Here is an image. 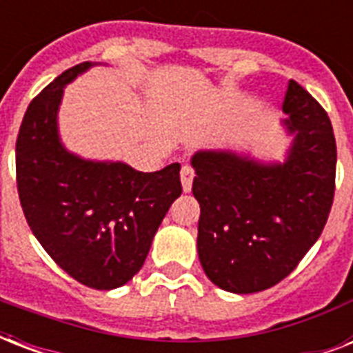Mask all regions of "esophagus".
Instances as JSON below:
<instances>
[{"label":"esophagus","mask_w":353,"mask_h":353,"mask_svg":"<svg viewBox=\"0 0 353 353\" xmlns=\"http://www.w3.org/2000/svg\"><path fill=\"white\" fill-rule=\"evenodd\" d=\"M192 181H194L192 166L185 165L181 168V187H183V192H190V190H192Z\"/></svg>","instance_id":"obj_1"}]
</instances>
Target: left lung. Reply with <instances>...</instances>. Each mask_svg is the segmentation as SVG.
Returning a JSON list of instances; mask_svg holds the SVG:
<instances>
[{
	"label": "left lung",
	"mask_w": 353,
	"mask_h": 353,
	"mask_svg": "<svg viewBox=\"0 0 353 353\" xmlns=\"http://www.w3.org/2000/svg\"><path fill=\"white\" fill-rule=\"evenodd\" d=\"M280 119L291 139L282 161L249 152L198 150L190 159L198 199V254L221 290L273 288L323 232L335 190L334 130L321 104L290 80Z\"/></svg>",
	"instance_id": "8db88e82"
}]
</instances>
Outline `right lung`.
Returning a JSON list of instances; mask_svg holds the SVG:
<instances>
[{
  "label": "right lung",
  "instance_id": "right-lung-1",
  "mask_svg": "<svg viewBox=\"0 0 353 353\" xmlns=\"http://www.w3.org/2000/svg\"><path fill=\"white\" fill-rule=\"evenodd\" d=\"M93 65L68 69L30 102L16 141V176L27 223L47 254L80 284L108 291L143 268L161 221L181 196V165L139 172L63 146V90Z\"/></svg>",
  "mask_w": 353,
  "mask_h": 353
}]
</instances>
